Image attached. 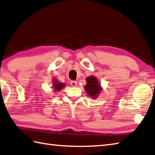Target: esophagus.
Returning <instances> with one entry per match:
<instances>
[{
  "mask_svg": "<svg viewBox=\"0 0 155 155\" xmlns=\"http://www.w3.org/2000/svg\"><path fill=\"white\" fill-rule=\"evenodd\" d=\"M70 84L72 87H75L77 85V81H70Z\"/></svg>",
  "mask_w": 155,
  "mask_h": 155,
  "instance_id": "esophagus-1",
  "label": "esophagus"
}]
</instances>
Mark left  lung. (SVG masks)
I'll use <instances>...</instances> for the list:
<instances>
[{
    "instance_id": "1",
    "label": "left lung",
    "mask_w": 155,
    "mask_h": 155,
    "mask_svg": "<svg viewBox=\"0 0 155 155\" xmlns=\"http://www.w3.org/2000/svg\"><path fill=\"white\" fill-rule=\"evenodd\" d=\"M86 81L87 84L84 87L85 91L91 97L96 98L101 91L100 84L97 81V79L94 76H90L86 78Z\"/></svg>"
}]
</instances>
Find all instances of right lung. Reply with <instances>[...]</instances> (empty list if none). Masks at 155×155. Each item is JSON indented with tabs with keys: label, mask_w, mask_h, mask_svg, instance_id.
Returning a JSON list of instances; mask_svg holds the SVG:
<instances>
[{
	"label": "right lung",
	"mask_w": 155,
	"mask_h": 155,
	"mask_svg": "<svg viewBox=\"0 0 155 155\" xmlns=\"http://www.w3.org/2000/svg\"><path fill=\"white\" fill-rule=\"evenodd\" d=\"M54 82V89L55 91H60L61 89H63L64 87H65V84H61L56 81V79H54L53 80Z\"/></svg>",
	"instance_id": "obj_1"
}]
</instances>
